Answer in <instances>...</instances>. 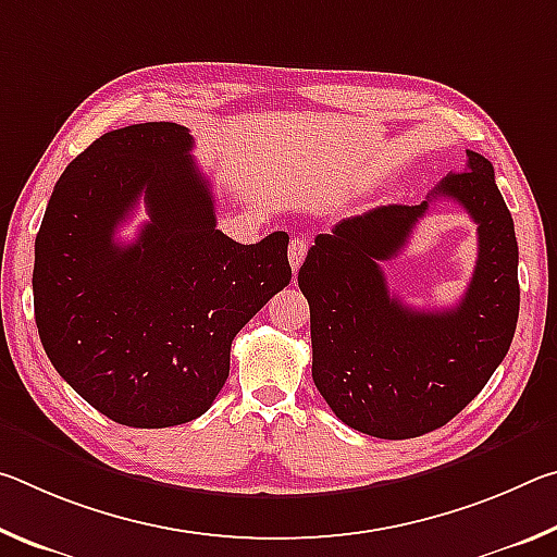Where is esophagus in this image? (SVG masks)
Returning <instances> with one entry per match:
<instances>
[{
  "label": "esophagus",
  "mask_w": 557,
  "mask_h": 557,
  "mask_svg": "<svg viewBox=\"0 0 557 557\" xmlns=\"http://www.w3.org/2000/svg\"><path fill=\"white\" fill-rule=\"evenodd\" d=\"M307 250H309V243L305 238H292L287 256H289V265H292V270H295V272L301 268V262H305Z\"/></svg>",
  "instance_id": "34e87169"
}]
</instances>
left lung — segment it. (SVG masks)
Returning <instances> with one entry per match:
<instances>
[{"instance_id": "obj_1", "label": "left lung", "mask_w": 557, "mask_h": 557, "mask_svg": "<svg viewBox=\"0 0 557 557\" xmlns=\"http://www.w3.org/2000/svg\"><path fill=\"white\" fill-rule=\"evenodd\" d=\"M437 195L478 223L480 258L457 308L418 313L389 295L380 262ZM297 282L312 322V379L338 420L381 440L447 425L504 361L518 322V243L492 162L467 149V166L428 201L381 206L319 233Z\"/></svg>"}]
</instances>
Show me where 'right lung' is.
Listing matches in <instances>:
<instances>
[{"label": "right lung", "instance_id": "add662e5", "mask_svg": "<svg viewBox=\"0 0 557 557\" xmlns=\"http://www.w3.org/2000/svg\"><path fill=\"white\" fill-rule=\"evenodd\" d=\"M176 122L106 132L65 166L34 248V314L61 379L127 428L211 408L235 334L292 280L289 235L240 245L215 228L211 186ZM146 196L150 221L120 246Z\"/></svg>", "mask_w": 557, "mask_h": 557}]
</instances>
